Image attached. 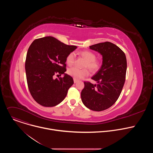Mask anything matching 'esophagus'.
<instances>
[{
	"label": "esophagus",
	"mask_w": 153,
	"mask_h": 153,
	"mask_svg": "<svg viewBox=\"0 0 153 153\" xmlns=\"http://www.w3.org/2000/svg\"><path fill=\"white\" fill-rule=\"evenodd\" d=\"M77 82H78V80H76V79H74V83H76Z\"/></svg>",
	"instance_id": "esophagus-1"
}]
</instances>
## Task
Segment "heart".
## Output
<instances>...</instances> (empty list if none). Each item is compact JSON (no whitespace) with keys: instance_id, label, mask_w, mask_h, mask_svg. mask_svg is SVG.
Returning <instances> with one entry per match:
<instances>
[{"instance_id":"b5f03b06","label":"heart","mask_w":153,"mask_h":153,"mask_svg":"<svg viewBox=\"0 0 153 153\" xmlns=\"http://www.w3.org/2000/svg\"><path fill=\"white\" fill-rule=\"evenodd\" d=\"M80 54L86 60L84 66L85 67H88L90 70L93 71H97L99 68L100 66V62L99 60L96 59V55L90 51H83L81 52ZM74 61L75 53H70L66 59L67 63L71 66L74 63ZM68 73L74 79L80 80L88 76L89 71L86 68L80 70L76 67H72L68 70Z\"/></svg>"}]
</instances>
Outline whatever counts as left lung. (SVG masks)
<instances>
[{
    "label": "left lung",
    "mask_w": 153,
    "mask_h": 153,
    "mask_svg": "<svg viewBox=\"0 0 153 153\" xmlns=\"http://www.w3.org/2000/svg\"><path fill=\"white\" fill-rule=\"evenodd\" d=\"M90 49L102 55V64L91 77L97 83L84 82L81 99L86 107L93 111H101L111 107L122 92L125 81L126 59L119 47L109 42L91 45Z\"/></svg>",
    "instance_id": "8db88e82"
}]
</instances>
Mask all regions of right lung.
I'll return each mask as SVG.
<instances>
[{"label":"right lung","mask_w":153,"mask_h":153,"mask_svg":"<svg viewBox=\"0 0 153 153\" xmlns=\"http://www.w3.org/2000/svg\"><path fill=\"white\" fill-rule=\"evenodd\" d=\"M77 48L51 36L34 40L30 46L25 61L27 80L30 92L39 104L54 106L67 96L74 81L66 71V59ZM64 74L54 79V75Z\"/></svg>","instance_id":"right-lung-1"}]
</instances>
